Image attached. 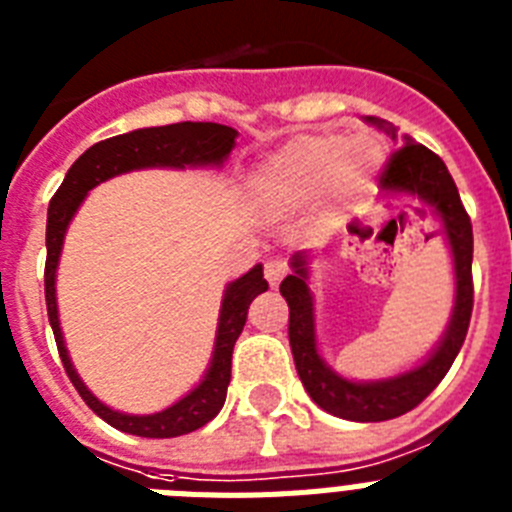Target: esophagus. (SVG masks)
I'll list each match as a JSON object with an SVG mask.
<instances>
[{
    "instance_id": "1",
    "label": "esophagus",
    "mask_w": 512,
    "mask_h": 512,
    "mask_svg": "<svg viewBox=\"0 0 512 512\" xmlns=\"http://www.w3.org/2000/svg\"><path fill=\"white\" fill-rule=\"evenodd\" d=\"M286 273H289V263L283 257H270L268 263H265V278H268L270 286H278Z\"/></svg>"
}]
</instances>
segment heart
<instances>
[{"label":"heart","mask_w":512,"mask_h":512,"mask_svg":"<svg viewBox=\"0 0 512 512\" xmlns=\"http://www.w3.org/2000/svg\"><path fill=\"white\" fill-rule=\"evenodd\" d=\"M380 161V145L369 137L299 135L260 166L255 187L278 205L309 203L330 187L354 195L372 182Z\"/></svg>","instance_id":"heart-1"}]
</instances>
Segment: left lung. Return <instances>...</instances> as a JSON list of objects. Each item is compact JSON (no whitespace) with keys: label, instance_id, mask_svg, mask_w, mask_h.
<instances>
[{"label":"left lung","instance_id":"1","mask_svg":"<svg viewBox=\"0 0 512 512\" xmlns=\"http://www.w3.org/2000/svg\"><path fill=\"white\" fill-rule=\"evenodd\" d=\"M369 122H375L393 140H398L395 127L390 122H385V119H369ZM377 179H380L382 190L411 192V195L424 197L427 203L435 205L442 218V231L453 247L458 291H455V309L448 333L422 367L411 369L401 377H393V380L349 382L338 377L333 369L325 367L320 354H317L307 268H304L302 255L294 257V273L281 281V294L289 302V343L296 372H299V380H302L309 398L320 409L333 416H341V419H351V422H385V419H395V416L416 409L453 367L455 356L466 341L471 309H474V276H471L474 231H471V218L463 208L448 166L442 163L437 153L406 137V143L398 145L390 153ZM351 231L359 234V229H354V226H351Z\"/></svg>","mask_w":512,"mask_h":512}]
</instances>
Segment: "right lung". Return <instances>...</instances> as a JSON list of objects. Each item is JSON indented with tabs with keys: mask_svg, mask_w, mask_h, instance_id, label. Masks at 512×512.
Here are the masks:
<instances>
[{
	"mask_svg": "<svg viewBox=\"0 0 512 512\" xmlns=\"http://www.w3.org/2000/svg\"><path fill=\"white\" fill-rule=\"evenodd\" d=\"M236 145V130L226 124L216 122H176L166 127H145V130L127 132V135L109 137L101 143L90 145L83 156L70 166L64 182L54 192L49 203V218H46V268H44V294H46V312H49L54 341H57L59 359L64 364V372L75 385L90 409L101 416L103 422L111 427L130 432L137 437H179L187 432H195L203 424H208L218 411L223 409L226 390L231 382V354L234 343L247 322L249 304L257 294L268 291V281L263 278V268L255 265L247 276L234 281L226 289L221 307V322H218L216 336V354L210 364L205 380L184 395L182 401L174 403L171 409L150 416H130L111 411L103 406L96 395L90 393L72 369L70 356L64 349L62 330H59L57 317V296H54V276H57L59 252H62V239L67 231V223L75 216L77 205L83 203L88 190L96 184L106 182L111 176L124 174L132 169H148V166H203V163H221L229 156Z\"/></svg>",
	"mask_w": 512,
	"mask_h": 512,
	"instance_id": "add662e5",
	"label": "right lung"
}]
</instances>
